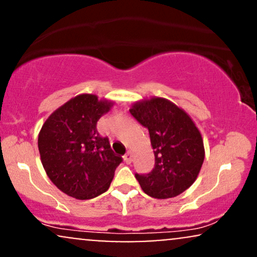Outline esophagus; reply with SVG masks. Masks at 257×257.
Returning a JSON list of instances; mask_svg holds the SVG:
<instances>
[{"label": "esophagus", "mask_w": 257, "mask_h": 257, "mask_svg": "<svg viewBox=\"0 0 257 257\" xmlns=\"http://www.w3.org/2000/svg\"><path fill=\"white\" fill-rule=\"evenodd\" d=\"M123 158H124L125 163H128V164L132 163V161H133V153H132L131 151H128V152L125 153L124 157H123Z\"/></svg>", "instance_id": "1"}]
</instances>
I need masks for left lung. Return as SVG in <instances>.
Wrapping results in <instances>:
<instances>
[{
	"label": "left lung",
	"mask_w": 257,
	"mask_h": 257,
	"mask_svg": "<svg viewBox=\"0 0 257 257\" xmlns=\"http://www.w3.org/2000/svg\"><path fill=\"white\" fill-rule=\"evenodd\" d=\"M132 116L147 128L155 153V167L135 174L150 197L173 198L196 181L203 161L202 135L191 117L169 100L152 98L133 105Z\"/></svg>",
	"instance_id": "obj_1"
}]
</instances>
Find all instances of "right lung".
Instances as JSON below:
<instances>
[{
  "label": "right lung",
  "instance_id": "1",
  "mask_svg": "<svg viewBox=\"0 0 257 257\" xmlns=\"http://www.w3.org/2000/svg\"><path fill=\"white\" fill-rule=\"evenodd\" d=\"M112 102L81 94L64 104L44 122L38 151L48 178L60 191L77 199L106 192L123 158L114 155L108 138L96 129Z\"/></svg>",
  "mask_w": 257,
  "mask_h": 257
}]
</instances>
